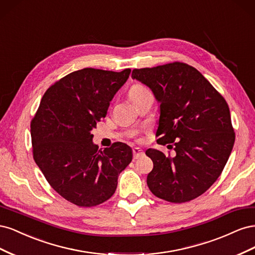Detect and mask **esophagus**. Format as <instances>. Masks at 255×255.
I'll return each mask as SVG.
<instances>
[{"label":"esophagus","mask_w":255,"mask_h":255,"mask_svg":"<svg viewBox=\"0 0 255 255\" xmlns=\"http://www.w3.org/2000/svg\"><path fill=\"white\" fill-rule=\"evenodd\" d=\"M141 155H143V151L139 148H134L133 149V157L134 159H137L138 157H140Z\"/></svg>","instance_id":"1"}]
</instances>
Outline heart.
Returning <instances> with one entry per match:
<instances>
[{
	"label": "heart",
	"mask_w": 255,
	"mask_h": 255,
	"mask_svg": "<svg viewBox=\"0 0 255 255\" xmlns=\"http://www.w3.org/2000/svg\"><path fill=\"white\" fill-rule=\"evenodd\" d=\"M148 89H146L144 86H142V85L140 84H134L132 87L129 88L128 90V96L130 98V100H133L135 98H137L138 96H140L141 94H143L144 91H146Z\"/></svg>",
	"instance_id": "b5f03b06"
}]
</instances>
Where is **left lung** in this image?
<instances>
[{
  "label": "left lung",
  "mask_w": 255,
  "mask_h": 255,
  "mask_svg": "<svg viewBox=\"0 0 255 255\" xmlns=\"http://www.w3.org/2000/svg\"><path fill=\"white\" fill-rule=\"evenodd\" d=\"M132 78L146 85L159 102L157 143L175 156L154 149L146 184L168 202H188L218 179L232 152L235 133L228 103L196 68L174 63L134 69Z\"/></svg>",
  "instance_id": "8db88e82"
}]
</instances>
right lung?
<instances>
[{
	"mask_svg": "<svg viewBox=\"0 0 255 255\" xmlns=\"http://www.w3.org/2000/svg\"><path fill=\"white\" fill-rule=\"evenodd\" d=\"M129 73L130 69L94 68L69 73L45 91L30 122L37 166L51 187L75 205L91 207L109 200L132 161L128 144L118 141L102 151L91 134Z\"/></svg>",
	"mask_w": 255,
	"mask_h": 255,
	"instance_id": "add662e5",
	"label": "right lung"
}]
</instances>
